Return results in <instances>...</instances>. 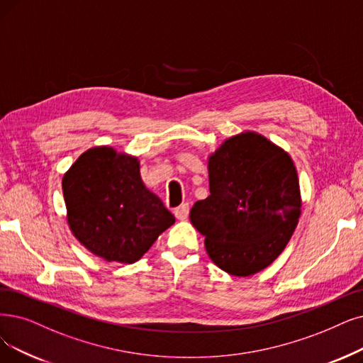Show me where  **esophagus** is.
<instances>
[{
    "label": "esophagus",
    "mask_w": 363,
    "mask_h": 363,
    "mask_svg": "<svg viewBox=\"0 0 363 363\" xmlns=\"http://www.w3.org/2000/svg\"><path fill=\"white\" fill-rule=\"evenodd\" d=\"M174 216H176L179 220L187 219V216H189V204H182L177 208H174Z\"/></svg>",
    "instance_id": "esophagus-1"
}]
</instances>
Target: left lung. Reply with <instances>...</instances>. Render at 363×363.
Here are the masks:
<instances>
[{"mask_svg": "<svg viewBox=\"0 0 363 363\" xmlns=\"http://www.w3.org/2000/svg\"><path fill=\"white\" fill-rule=\"evenodd\" d=\"M208 179L210 196L191 210L208 256L230 275L262 271L284 250L301 214L291 156L265 137L244 133L210 156Z\"/></svg>", "mask_w": 363, "mask_h": 363, "instance_id": "obj_1", "label": "left lung"}]
</instances>
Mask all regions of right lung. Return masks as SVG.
Wrapping results in <instances>:
<instances>
[{"label":"right lung","mask_w":363,"mask_h":363,"mask_svg":"<svg viewBox=\"0 0 363 363\" xmlns=\"http://www.w3.org/2000/svg\"><path fill=\"white\" fill-rule=\"evenodd\" d=\"M62 192L71 232L108 262L134 264L174 223L143 184L137 157L111 147L84 152L64 176Z\"/></svg>","instance_id":"1"}]
</instances>
